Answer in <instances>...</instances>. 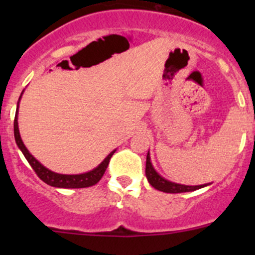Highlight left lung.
I'll return each mask as SVG.
<instances>
[{"label": "left lung", "instance_id": "8db88e82", "mask_svg": "<svg viewBox=\"0 0 255 255\" xmlns=\"http://www.w3.org/2000/svg\"><path fill=\"white\" fill-rule=\"evenodd\" d=\"M145 175L148 179L149 184L154 187V189L159 190V191L168 192V194H180V192H190L199 190L201 187L207 186L210 184L204 185H196V186H190V185H181L176 184V182L169 181V180L164 179L163 176L159 175L158 171L154 169L153 164L150 161V154H146V163H145Z\"/></svg>", "mask_w": 255, "mask_h": 255}]
</instances>
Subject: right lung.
Here are the masks:
<instances>
[{
    "label": "right lung",
    "mask_w": 255,
    "mask_h": 255,
    "mask_svg": "<svg viewBox=\"0 0 255 255\" xmlns=\"http://www.w3.org/2000/svg\"><path fill=\"white\" fill-rule=\"evenodd\" d=\"M22 94H20L19 100H18L17 104V110H16V117H14V139H16V143L18 148L20 149V151L23 153V155L25 156L28 163L30 164V166L33 168V170L35 171L38 176H39L40 180L45 182V184L50 185V186L54 187H61V189H81V187H89L92 186V185L97 184V182L101 180V177L104 176L105 171H106L107 166H109L110 159L113 155L116 150H112L104 160L101 161V164L96 166L92 170L87 171V173L84 174H75V175H68V174H59L54 173V171L49 170L48 168H45L44 165L39 163L32 154L29 153L27 148H25L24 143H23L22 138H20L19 129H18V106H19L20 97H22Z\"/></svg>",
    "instance_id": "add662e5"
}]
</instances>
